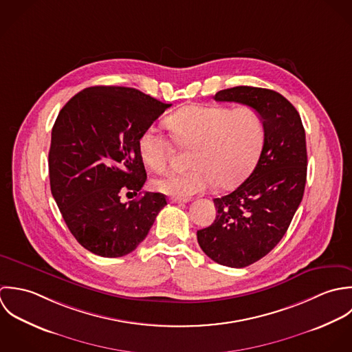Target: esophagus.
<instances>
[{
    "mask_svg": "<svg viewBox=\"0 0 352 352\" xmlns=\"http://www.w3.org/2000/svg\"><path fill=\"white\" fill-rule=\"evenodd\" d=\"M189 199H182V197H171L170 199V203L171 204H184V203H188Z\"/></svg>",
    "mask_w": 352,
    "mask_h": 352,
    "instance_id": "34e87169",
    "label": "esophagus"
}]
</instances>
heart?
<instances>
[{"label":"heart","instance_id":"heart-1","mask_svg":"<svg viewBox=\"0 0 352 352\" xmlns=\"http://www.w3.org/2000/svg\"><path fill=\"white\" fill-rule=\"evenodd\" d=\"M175 142L192 148L190 170L168 173L152 182L156 192L189 197L213 185L231 189L254 168L263 149L265 128L257 109L249 104L185 106L166 118ZM141 160L153 171H163L174 153L173 142L155 126L141 132L138 141Z\"/></svg>","mask_w":352,"mask_h":352}]
</instances>
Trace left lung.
Here are the masks:
<instances>
[{"mask_svg": "<svg viewBox=\"0 0 352 352\" xmlns=\"http://www.w3.org/2000/svg\"><path fill=\"white\" fill-rule=\"evenodd\" d=\"M217 102L249 104L264 120L265 138L253 173L234 192L214 199L216 219L197 231L214 263L245 268L267 256L284 236L306 184V136L296 109L279 92L257 87L219 91Z\"/></svg>", "mask_w": 352, "mask_h": 352, "instance_id": "left-lung-1", "label": "left lung"}]
</instances>
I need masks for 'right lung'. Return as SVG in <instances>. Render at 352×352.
Instances as JSON below:
<instances>
[{"mask_svg": "<svg viewBox=\"0 0 352 352\" xmlns=\"http://www.w3.org/2000/svg\"><path fill=\"white\" fill-rule=\"evenodd\" d=\"M171 104L139 89L99 85L76 94L60 111L49 151L52 195L77 242L100 257H122L148 235L167 206L162 193L141 195L146 173L141 132Z\"/></svg>", "mask_w": 352, "mask_h": 352, "instance_id": "obj_1", "label": "right lung"}]
</instances>
